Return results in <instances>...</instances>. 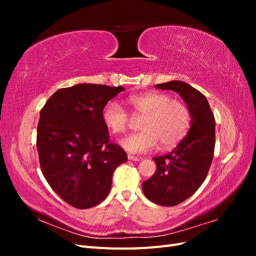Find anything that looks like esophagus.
<instances>
[{
    "label": "esophagus",
    "instance_id": "34e87169",
    "mask_svg": "<svg viewBox=\"0 0 256 256\" xmlns=\"http://www.w3.org/2000/svg\"><path fill=\"white\" fill-rule=\"evenodd\" d=\"M128 160H131V161H140V158L134 157V156H132V154H128Z\"/></svg>",
    "mask_w": 256,
    "mask_h": 256
}]
</instances>
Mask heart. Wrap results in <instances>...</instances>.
I'll return each mask as SVG.
<instances>
[{"label": "heart", "instance_id": "b5f03b06", "mask_svg": "<svg viewBox=\"0 0 256 256\" xmlns=\"http://www.w3.org/2000/svg\"><path fill=\"white\" fill-rule=\"evenodd\" d=\"M127 104L134 118L140 120V132L130 134L120 142L130 152L152 150L160 143L168 148L180 143L187 136L191 126L189 108L180 100L172 99L164 92H145L130 96ZM102 120L106 128L114 134H124L128 129L130 118L124 108L109 102L102 109Z\"/></svg>", "mask_w": 256, "mask_h": 256}]
</instances>
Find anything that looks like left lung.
I'll list each match as a JSON object with an SVG mask.
<instances>
[{
    "label": "left lung",
    "mask_w": 256,
    "mask_h": 256,
    "mask_svg": "<svg viewBox=\"0 0 256 256\" xmlns=\"http://www.w3.org/2000/svg\"><path fill=\"white\" fill-rule=\"evenodd\" d=\"M154 86L176 92L191 113L187 136L171 152L154 158L156 172L142 184L145 196L152 203L175 206L189 198L205 180L214 158L216 122L206 97L190 84L170 81Z\"/></svg>",
    "instance_id": "1"
}]
</instances>
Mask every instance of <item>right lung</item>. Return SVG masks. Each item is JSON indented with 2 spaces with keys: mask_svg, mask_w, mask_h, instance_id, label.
Here are the masks:
<instances>
[{
  "mask_svg": "<svg viewBox=\"0 0 256 256\" xmlns=\"http://www.w3.org/2000/svg\"><path fill=\"white\" fill-rule=\"evenodd\" d=\"M122 86L83 83L60 88L48 99L37 126L42 174L54 192L76 208L102 203L115 168L127 161L120 146L109 142L104 106Z\"/></svg>",
  "mask_w": 256,
  "mask_h": 256,
  "instance_id": "obj_1",
  "label": "right lung"
}]
</instances>
